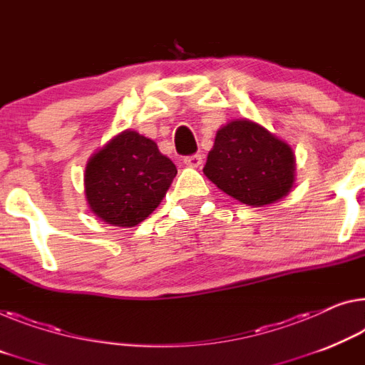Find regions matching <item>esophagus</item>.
Wrapping results in <instances>:
<instances>
[{
  "mask_svg": "<svg viewBox=\"0 0 365 365\" xmlns=\"http://www.w3.org/2000/svg\"><path fill=\"white\" fill-rule=\"evenodd\" d=\"M184 165L189 168H199L202 165V156L200 155H190V156H184Z\"/></svg>",
  "mask_w": 365,
  "mask_h": 365,
  "instance_id": "34e87169",
  "label": "esophagus"
}]
</instances>
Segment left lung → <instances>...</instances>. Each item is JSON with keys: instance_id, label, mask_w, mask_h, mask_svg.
<instances>
[{"instance_id": "left-lung-1", "label": "left lung", "mask_w": 365, "mask_h": 365, "mask_svg": "<svg viewBox=\"0 0 365 365\" xmlns=\"http://www.w3.org/2000/svg\"><path fill=\"white\" fill-rule=\"evenodd\" d=\"M204 175L241 204L262 207L290 192L295 156L287 143L264 127L235 119L217 132Z\"/></svg>"}]
</instances>
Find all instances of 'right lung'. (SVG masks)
<instances>
[{"label":"right lung","mask_w":365,"mask_h":365,"mask_svg":"<svg viewBox=\"0 0 365 365\" xmlns=\"http://www.w3.org/2000/svg\"><path fill=\"white\" fill-rule=\"evenodd\" d=\"M178 170L153 140L124 130L89 158L85 194L94 214L115 227H135L166 195Z\"/></svg>","instance_id":"add662e5"}]
</instances>
